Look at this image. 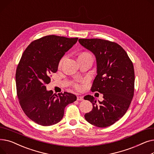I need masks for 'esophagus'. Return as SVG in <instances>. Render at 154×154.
Returning <instances> with one entry per match:
<instances>
[{
	"mask_svg": "<svg viewBox=\"0 0 154 154\" xmlns=\"http://www.w3.org/2000/svg\"><path fill=\"white\" fill-rule=\"evenodd\" d=\"M77 100H79V101H81V100H83L84 99H83L82 97H81V96H78L77 97Z\"/></svg>",
	"mask_w": 154,
	"mask_h": 154,
	"instance_id": "obj_1",
	"label": "esophagus"
}]
</instances>
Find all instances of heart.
<instances>
[{"instance_id": "obj_1", "label": "heart", "mask_w": 154, "mask_h": 154, "mask_svg": "<svg viewBox=\"0 0 154 154\" xmlns=\"http://www.w3.org/2000/svg\"><path fill=\"white\" fill-rule=\"evenodd\" d=\"M65 58H66V57H65V56H63V57H62L60 59V60L59 62V66H60L62 64ZM84 58H92V55H91V53L85 51V52H82L79 56V59H84ZM74 87L76 88L77 90H80V89H81V88H82L81 85H80L79 83H75L74 84Z\"/></svg>"}]
</instances>
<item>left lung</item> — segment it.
I'll list each match as a JSON object with an SVG mask.
<instances>
[{
	"mask_svg": "<svg viewBox=\"0 0 154 154\" xmlns=\"http://www.w3.org/2000/svg\"><path fill=\"white\" fill-rule=\"evenodd\" d=\"M79 43L95 55L97 75L92 92L103 94V100L97 102L92 95L89 100L93 109L84 117L88 123L98 127L114 124L127 111L134 94L135 74L133 63L118 44L100 38H80Z\"/></svg>",
	"mask_w": 154,
	"mask_h": 154,
	"instance_id": "left-lung-1",
	"label": "left lung"
}]
</instances>
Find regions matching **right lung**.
I'll use <instances>...</instances> for the list:
<instances>
[{
    "mask_svg": "<svg viewBox=\"0 0 154 154\" xmlns=\"http://www.w3.org/2000/svg\"><path fill=\"white\" fill-rule=\"evenodd\" d=\"M78 38L47 35L32 42L24 51L16 69L15 82L19 103L26 115L38 125L50 126L62 120L64 109L77 97L64 92L46 90L51 74Z\"/></svg>",
    "mask_w": 154,
    "mask_h": 154,
    "instance_id": "1",
    "label": "right lung"
}]
</instances>
